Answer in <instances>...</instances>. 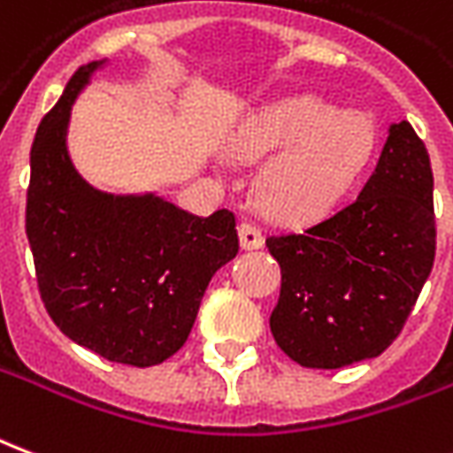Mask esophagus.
<instances>
[{"label":"esophagus","mask_w":453,"mask_h":453,"mask_svg":"<svg viewBox=\"0 0 453 453\" xmlns=\"http://www.w3.org/2000/svg\"><path fill=\"white\" fill-rule=\"evenodd\" d=\"M237 235H240V245L242 250H259V247L265 245V235H262V230L252 223H240L237 226Z\"/></svg>","instance_id":"34e87169"}]
</instances>
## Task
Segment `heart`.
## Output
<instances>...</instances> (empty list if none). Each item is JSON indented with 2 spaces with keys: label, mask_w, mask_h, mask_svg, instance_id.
I'll return each mask as SVG.
<instances>
[{
  "label": "heart",
  "mask_w": 453,
  "mask_h": 453,
  "mask_svg": "<svg viewBox=\"0 0 453 453\" xmlns=\"http://www.w3.org/2000/svg\"><path fill=\"white\" fill-rule=\"evenodd\" d=\"M376 150V126L361 111L315 96L272 104L247 120L237 155L272 159L257 179V201L279 223H305L333 211L359 181Z\"/></svg>",
  "instance_id": "1"
}]
</instances>
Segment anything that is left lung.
<instances>
[{"instance_id": "8db88e82", "label": "left lung", "mask_w": 453, "mask_h": 453, "mask_svg": "<svg viewBox=\"0 0 453 453\" xmlns=\"http://www.w3.org/2000/svg\"><path fill=\"white\" fill-rule=\"evenodd\" d=\"M432 187L427 148L400 120L351 203L303 233L266 237L281 266L269 327L286 357L342 369L388 349L434 265Z\"/></svg>"}]
</instances>
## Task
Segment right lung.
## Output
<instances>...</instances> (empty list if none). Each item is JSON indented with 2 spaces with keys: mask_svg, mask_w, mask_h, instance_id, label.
Listing matches in <instances>:
<instances>
[{
  "mask_svg": "<svg viewBox=\"0 0 453 453\" xmlns=\"http://www.w3.org/2000/svg\"><path fill=\"white\" fill-rule=\"evenodd\" d=\"M82 65L31 148L26 235L53 323L116 364L155 366L187 342L208 281L240 250L235 213L198 218L155 196H109L74 172L65 130Z\"/></svg>",
  "mask_w": 453,
  "mask_h": 453,
  "instance_id": "obj_1",
  "label": "right lung"
}]
</instances>
